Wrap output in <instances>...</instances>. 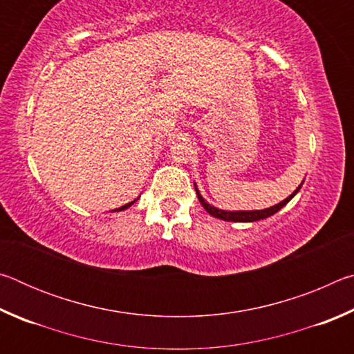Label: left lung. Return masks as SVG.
I'll return each instance as SVG.
<instances>
[{"label": "left lung", "instance_id": "left-lung-1", "mask_svg": "<svg viewBox=\"0 0 354 354\" xmlns=\"http://www.w3.org/2000/svg\"><path fill=\"white\" fill-rule=\"evenodd\" d=\"M299 187H301V184H299ZM299 187L293 192L290 196H287L284 201H281L279 205L277 206H272V207H267V209H262V211H237V212H227V211H221V209H217L209 205V203L205 201V198L200 195L198 189H196L195 185V192L196 195H198V200L201 203V206L206 209V211L212 215L215 218H220V220H226V221H257V220H262V218H267L270 217V215L277 214L281 207H284L287 203H289L293 196H295L297 192L299 190Z\"/></svg>", "mask_w": 354, "mask_h": 354}]
</instances>
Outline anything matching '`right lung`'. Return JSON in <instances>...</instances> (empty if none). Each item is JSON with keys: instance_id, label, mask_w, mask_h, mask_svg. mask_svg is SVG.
<instances>
[{"instance_id": "right-lung-1", "label": "right lung", "mask_w": 354, "mask_h": 354, "mask_svg": "<svg viewBox=\"0 0 354 354\" xmlns=\"http://www.w3.org/2000/svg\"><path fill=\"white\" fill-rule=\"evenodd\" d=\"M134 201H136V200H134ZM134 201H131V203H128V205H124V206H122V207H118V209H117V211H124V209H128V207H129L131 205H133V203H134Z\"/></svg>"}]
</instances>
